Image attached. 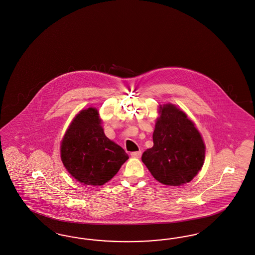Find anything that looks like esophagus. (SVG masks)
<instances>
[{
	"label": "esophagus",
	"instance_id": "obj_1",
	"mask_svg": "<svg viewBox=\"0 0 255 255\" xmlns=\"http://www.w3.org/2000/svg\"><path fill=\"white\" fill-rule=\"evenodd\" d=\"M130 155L133 158H140L141 155H142V152H141V150H139V151H133L130 153Z\"/></svg>",
	"mask_w": 255,
	"mask_h": 255
}]
</instances>
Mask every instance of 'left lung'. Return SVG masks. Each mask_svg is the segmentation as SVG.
Segmentation results:
<instances>
[{"instance_id":"8db88e82","label":"left lung","mask_w":255,"mask_h":255,"mask_svg":"<svg viewBox=\"0 0 255 255\" xmlns=\"http://www.w3.org/2000/svg\"><path fill=\"white\" fill-rule=\"evenodd\" d=\"M153 132V146L142 161L152 176L167 186L190 182L199 172L205 159L201 134L186 113L171 104L160 109Z\"/></svg>"}]
</instances>
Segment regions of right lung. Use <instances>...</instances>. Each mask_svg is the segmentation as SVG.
<instances>
[{
	"instance_id": "1",
	"label": "right lung",
	"mask_w": 255,
	"mask_h": 255,
	"mask_svg": "<svg viewBox=\"0 0 255 255\" xmlns=\"http://www.w3.org/2000/svg\"><path fill=\"white\" fill-rule=\"evenodd\" d=\"M98 111H81L70 124L61 144V158L80 183L101 186L109 182L128 159L120 145L110 140L100 126Z\"/></svg>"
}]
</instances>
